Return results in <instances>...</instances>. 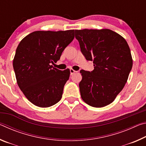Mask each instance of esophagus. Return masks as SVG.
Wrapping results in <instances>:
<instances>
[{
    "instance_id": "obj_1",
    "label": "esophagus",
    "mask_w": 146,
    "mask_h": 146,
    "mask_svg": "<svg viewBox=\"0 0 146 146\" xmlns=\"http://www.w3.org/2000/svg\"><path fill=\"white\" fill-rule=\"evenodd\" d=\"M70 74H71V75H73V73H76V71L73 70V69H70Z\"/></svg>"
}]
</instances>
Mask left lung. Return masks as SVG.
<instances>
[{"label":"left lung","instance_id":"8db88e82","mask_svg":"<svg viewBox=\"0 0 146 146\" xmlns=\"http://www.w3.org/2000/svg\"><path fill=\"white\" fill-rule=\"evenodd\" d=\"M81 52L94 70H80V95L88 105L102 108L115 99L126 83L133 60L126 40L108 29L75 30Z\"/></svg>","mask_w":146,"mask_h":146}]
</instances>
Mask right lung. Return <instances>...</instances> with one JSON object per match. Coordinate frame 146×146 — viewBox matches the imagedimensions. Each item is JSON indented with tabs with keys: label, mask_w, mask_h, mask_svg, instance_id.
<instances>
[{
	"label": "right lung",
	"mask_w": 146,
	"mask_h": 146,
	"mask_svg": "<svg viewBox=\"0 0 146 146\" xmlns=\"http://www.w3.org/2000/svg\"><path fill=\"white\" fill-rule=\"evenodd\" d=\"M75 37V30L36 31L19 43L13 59L17 84L34 105L48 108L60 101L69 79V69L53 67Z\"/></svg>",
	"instance_id": "1"
}]
</instances>
